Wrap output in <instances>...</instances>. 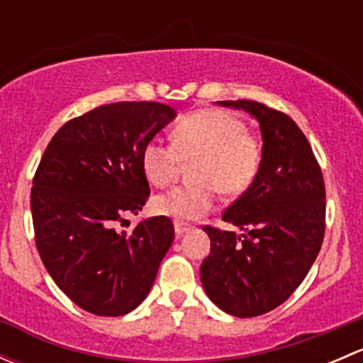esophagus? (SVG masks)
Returning a JSON list of instances; mask_svg holds the SVG:
<instances>
[{
    "instance_id": "34e87169",
    "label": "esophagus",
    "mask_w": 363,
    "mask_h": 363,
    "mask_svg": "<svg viewBox=\"0 0 363 363\" xmlns=\"http://www.w3.org/2000/svg\"><path fill=\"white\" fill-rule=\"evenodd\" d=\"M174 228H175V235H177V239H179V237H182L186 232H188L189 226L184 225V223H175Z\"/></svg>"
}]
</instances>
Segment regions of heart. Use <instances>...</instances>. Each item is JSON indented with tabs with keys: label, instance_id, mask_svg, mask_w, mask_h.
Masks as SVG:
<instances>
[{
	"label": "heart",
	"instance_id": "heart-1",
	"mask_svg": "<svg viewBox=\"0 0 363 363\" xmlns=\"http://www.w3.org/2000/svg\"><path fill=\"white\" fill-rule=\"evenodd\" d=\"M189 161H195L189 168L195 184L155 196L156 214L191 221L214 207V187L228 196L244 193L262 164V145L235 116L208 108L184 117L175 128L174 142L152 138L142 151V168L155 186L174 181Z\"/></svg>",
	"mask_w": 363,
	"mask_h": 363
}]
</instances>
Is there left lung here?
Wrapping results in <instances>:
<instances>
[{
    "mask_svg": "<svg viewBox=\"0 0 363 363\" xmlns=\"http://www.w3.org/2000/svg\"><path fill=\"white\" fill-rule=\"evenodd\" d=\"M251 113L262 133V164L223 221L242 233L203 226L211 252L200 267L208 298L237 318L276 309L313 267L325 233V184L306 135L286 113L251 100L218 101Z\"/></svg>",
    "mask_w": 363,
    "mask_h": 363,
    "instance_id": "8db88e82",
    "label": "left lung"
}]
</instances>
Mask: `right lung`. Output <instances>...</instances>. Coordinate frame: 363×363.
<instances>
[{
    "label": "right lung",
    "mask_w": 363,
    "mask_h": 363,
    "mask_svg": "<svg viewBox=\"0 0 363 363\" xmlns=\"http://www.w3.org/2000/svg\"><path fill=\"white\" fill-rule=\"evenodd\" d=\"M175 108L156 101L101 105L60 128L33 179L40 258L69 300L96 316H123L151 291L174 242L164 216L117 232L149 199L142 151Z\"/></svg>",
    "instance_id": "add662e5"
}]
</instances>
